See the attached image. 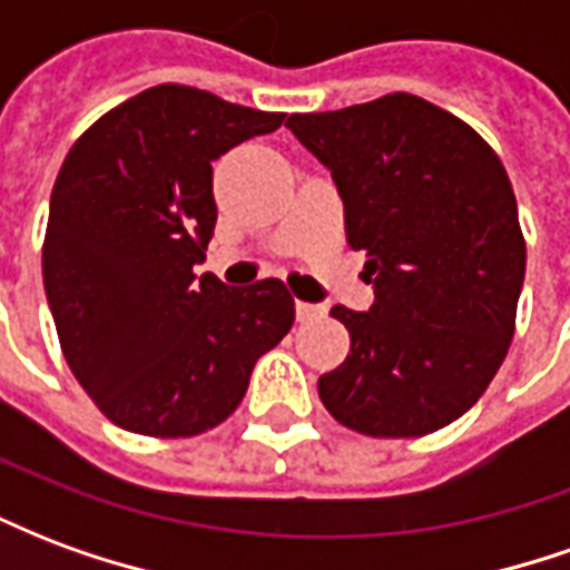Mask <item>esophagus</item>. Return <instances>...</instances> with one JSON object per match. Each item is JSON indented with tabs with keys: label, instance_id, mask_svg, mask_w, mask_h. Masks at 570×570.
I'll return each instance as SVG.
<instances>
[{
	"label": "esophagus",
	"instance_id": "obj_1",
	"mask_svg": "<svg viewBox=\"0 0 570 570\" xmlns=\"http://www.w3.org/2000/svg\"><path fill=\"white\" fill-rule=\"evenodd\" d=\"M296 314H298V321H314V317H323L326 311H323V305H311V302H296Z\"/></svg>",
	"mask_w": 570,
	"mask_h": 570
}]
</instances>
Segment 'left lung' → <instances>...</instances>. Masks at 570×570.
<instances>
[{
  "instance_id": "8db88e82",
  "label": "left lung",
  "mask_w": 570,
  "mask_h": 570,
  "mask_svg": "<svg viewBox=\"0 0 570 570\" xmlns=\"http://www.w3.org/2000/svg\"><path fill=\"white\" fill-rule=\"evenodd\" d=\"M286 128L330 167L347 247L375 289L366 314L335 305L351 351L317 382L338 424L412 440L461 419L501 370L515 333L525 237L498 151L415 94Z\"/></svg>"
}]
</instances>
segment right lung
Returning <instances> with one entry per match:
<instances>
[{"mask_svg":"<svg viewBox=\"0 0 570 570\" xmlns=\"http://www.w3.org/2000/svg\"><path fill=\"white\" fill-rule=\"evenodd\" d=\"M284 112L188 85L130 97L72 142L51 191L42 277L69 370L106 419L198 436L247 394L256 360L296 321L284 281L195 274L216 225L213 161Z\"/></svg>","mask_w":570,"mask_h":570,"instance_id":"1","label":"right lung"}]
</instances>
